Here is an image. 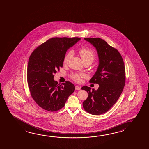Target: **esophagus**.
Returning a JSON list of instances; mask_svg holds the SVG:
<instances>
[{
	"label": "esophagus",
	"mask_w": 149,
	"mask_h": 149,
	"mask_svg": "<svg viewBox=\"0 0 149 149\" xmlns=\"http://www.w3.org/2000/svg\"><path fill=\"white\" fill-rule=\"evenodd\" d=\"M75 89L76 90H80L81 89V87L78 86H76Z\"/></svg>",
	"instance_id": "1"
}]
</instances>
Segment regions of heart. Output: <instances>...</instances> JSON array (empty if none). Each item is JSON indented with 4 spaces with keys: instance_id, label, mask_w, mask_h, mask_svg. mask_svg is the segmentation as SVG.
Returning a JSON list of instances; mask_svg holds the SVG:
<instances>
[{
    "instance_id": "heart-1",
    "label": "heart",
    "mask_w": 149,
    "mask_h": 149,
    "mask_svg": "<svg viewBox=\"0 0 149 149\" xmlns=\"http://www.w3.org/2000/svg\"><path fill=\"white\" fill-rule=\"evenodd\" d=\"M79 53L81 55L84 63L89 62L93 63L95 60V52L89 48H83L79 50ZM73 52L72 50H70L66 52L64 56L63 63L67 64L70 60L72 56H73ZM85 74L83 73H73L71 74V78L77 83H80L81 81V78H85Z\"/></svg>"
}]
</instances>
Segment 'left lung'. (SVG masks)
<instances>
[{
	"label": "left lung",
	"instance_id": "left-lung-1",
	"mask_svg": "<svg viewBox=\"0 0 149 149\" xmlns=\"http://www.w3.org/2000/svg\"><path fill=\"white\" fill-rule=\"evenodd\" d=\"M95 47L99 58L97 71L89 82L98 84V90L86 86L81 89L88 93L83 103L84 110L91 114L100 115L110 110L122 94L125 84L124 63L119 51L99 38H86Z\"/></svg>",
	"mask_w": 149,
	"mask_h": 149
}]
</instances>
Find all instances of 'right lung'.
Here are the masks:
<instances>
[{
    "instance_id": "right-lung-1",
    "label": "right lung",
    "mask_w": 149,
    "mask_h": 149,
    "mask_svg": "<svg viewBox=\"0 0 149 149\" xmlns=\"http://www.w3.org/2000/svg\"><path fill=\"white\" fill-rule=\"evenodd\" d=\"M78 37H54L39 45L29 56L27 81L32 98L44 110L54 112L64 107L75 86L66 81L58 84L54 74L63 66L68 48L80 40Z\"/></svg>"
}]
</instances>
